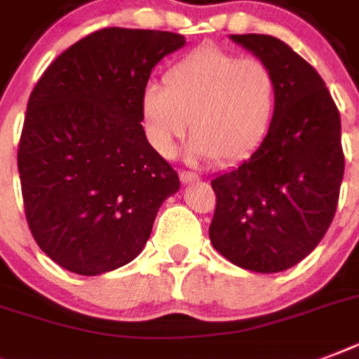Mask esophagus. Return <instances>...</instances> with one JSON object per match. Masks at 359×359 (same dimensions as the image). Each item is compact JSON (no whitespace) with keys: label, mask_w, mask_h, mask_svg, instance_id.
I'll use <instances>...</instances> for the list:
<instances>
[{"label":"esophagus","mask_w":359,"mask_h":359,"mask_svg":"<svg viewBox=\"0 0 359 359\" xmlns=\"http://www.w3.org/2000/svg\"><path fill=\"white\" fill-rule=\"evenodd\" d=\"M179 177H180V182L182 184H191V182H196L199 177L196 173H191V171H179Z\"/></svg>","instance_id":"esophagus-1"}]
</instances>
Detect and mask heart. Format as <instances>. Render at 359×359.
<instances>
[{
  "label": "heart",
  "instance_id": "obj_1",
  "mask_svg": "<svg viewBox=\"0 0 359 359\" xmlns=\"http://www.w3.org/2000/svg\"><path fill=\"white\" fill-rule=\"evenodd\" d=\"M278 108V83L261 59L205 44L171 65L163 86L141 91V115L152 149L173 158L190 126L194 163H236L261 147Z\"/></svg>",
  "mask_w": 359,
  "mask_h": 359
}]
</instances>
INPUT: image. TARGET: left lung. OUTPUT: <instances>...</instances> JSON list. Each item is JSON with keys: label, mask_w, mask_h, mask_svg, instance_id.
I'll list each match as a JSON object with an SVG mask.
<instances>
[{"label": "left lung", "mask_w": 359, "mask_h": 359, "mask_svg": "<svg viewBox=\"0 0 359 359\" xmlns=\"http://www.w3.org/2000/svg\"><path fill=\"white\" fill-rule=\"evenodd\" d=\"M272 70L278 108L251 158L210 180V242L236 266L273 273L306 259L335 216L345 173L341 117L318 72L283 41L231 35Z\"/></svg>", "instance_id": "obj_1"}]
</instances>
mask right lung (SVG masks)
Listing matches in <instances>:
<instances>
[{"instance_id":"add662e5","label":"right lung","mask_w":359,"mask_h":359,"mask_svg":"<svg viewBox=\"0 0 359 359\" xmlns=\"http://www.w3.org/2000/svg\"><path fill=\"white\" fill-rule=\"evenodd\" d=\"M171 31L104 27L65 50L31 91L18 145L25 219L53 262L80 276L140 255L179 175L147 141L141 91L184 46Z\"/></svg>"}]
</instances>
